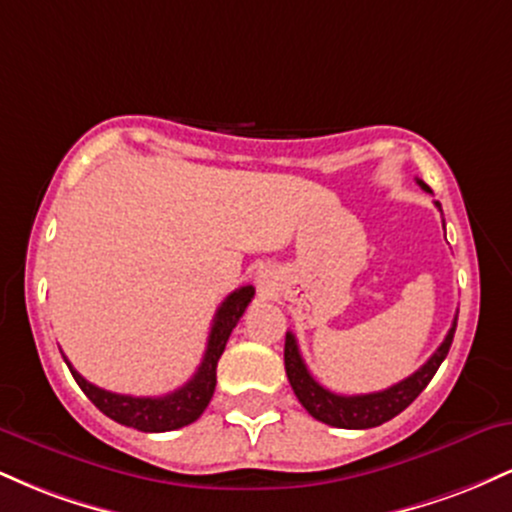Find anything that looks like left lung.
<instances>
[{
    "instance_id": "left-lung-1",
    "label": "left lung",
    "mask_w": 512,
    "mask_h": 512,
    "mask_svg": "<svg viewBox=\"0 0 512 512\" xmlns=\"http://www.w3.org/2000/svg\"><path fill=\"white\" fill-rule=\"evenodd\" d=\"M421 185V190H428L424 180H416ZM431 192V190H428ZM440 209V204L436 202ZM457 317L452 320V327L445 334L443 344L433 351V356L421 366L416 373H411L409 378H404L402 383L387 387V390L370 392V395H334V392L322 387L317 380L310 375L308 366H305L301 351H298V342L291 332H286V344H284V366L286 375H289V383L296 392L298 402L303 404L305 411L310 416H315L322 424L334 426V428H373L385 424V421L395 419L399 411H404L414 402L421 392L426 390V385L431 383V378L436 375L440 363L448 356L452 337H455Z\"/></svg>"
}]
</instances>
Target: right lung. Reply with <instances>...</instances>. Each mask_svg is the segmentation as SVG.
I'll use <instances>...</instances> for the list:
<instances>
[{"instance_id":"1","label":"right lung","mask_w":512,"mask_h":512,"mask_svg":"<svg viewBox=\"0 0 512 512\" xmlns=\"http://www.w3.org/2000/svg\"><path fill=\"white\" fill-rule=\"evenodd\" d=\"M255 289L252 286H240L221 303V308L216 310L214 325H211L207 351H204L202 363H199L197 373L187 380L185 385L178 387L175 392L163 397H132V395H115V392L103 390L88 383L86 378H81L76 373L72 363L67 361L69 370H72L76 385L84 390V395L103 411L105 416L117 421V424L137 428L144 433H163V431H175L192 421H197L202 416V411L209 407L211 397L216 390V363L226 349L228 337H231L233 327L238 325V320L243 317L245 308H248ZM64 356V354H62Z\"/></svg>"}]
</instances>
